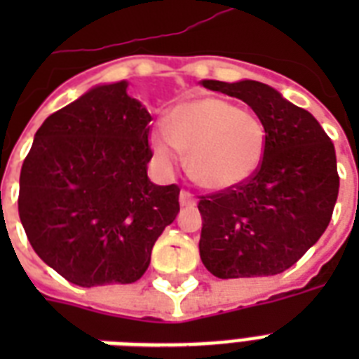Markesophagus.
Masks as SVG:
<instances>
[{
    "label": "esophagus",
    "instance_id": "34e87169",
    "mask_svg": "<svg viewBox=\"0 0 359 359\" xmlns=\"http://www.w3.org/2000/svg\"><path fill=\"white\" fill-rule=\"evenodd\" d=\"M179 201L182 207H194V205H196V197H194V194H191V191L180 190Z\"/></svg>",
    "mask_w": 359,
    "mask_h": 359
}]
</instances>
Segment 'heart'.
<instances>
[{"instance_id":"heart-1","label":"heart","mask_w":359,"mask_h":359,"mask_svg":"<svg viewBox=\"0 0 359 359\" xmlns=\"http://www.w3.org/2000/svg\"><path fill=\"white\" fill-rule=\"evenodd\" d=\"M165 165L177 151L188 156V173L207 190H225L255 173L266 151V128L255 114L224 98H199L177 106L168 126L152 134Z\"/></svg>"}]
</instances>
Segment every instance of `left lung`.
I'll use <instances>...</instances> for the list:
<instances>
[{
    "mask_svg": "<svg viewBox=\"0 0 359 359\" xmlns=\"http://www.w3.org/2000/svg\"><path fill=\"white\" fill-rule=\"evenodd\" d=\"M203 87L240 98L266 128V151L250 179L199 196V255L219 279L285 272L328 227L339 175L328 134L307 109L261 81L203 80Z\"/></svg>",
    "mask_w": 359,
    "mask_h": 359,
    "instance_id": "1",
    "label": "left lung"
}]
</instances>
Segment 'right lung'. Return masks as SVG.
Listing matches in <instances>:
<instances>
[{"mask_svg":"<svg viewBox=\"0 0 359 359\" xmlns=\"http://www.w3.org/2000/svg\"><path fill=\"white\" fill-rule=\"evenodd\" d=\"M126 87L98 86L50 115L20 171L29 244L80 287L137 281L180 210L179 186L147 177L152 117Z\"/></svg>","mask_w":359,"mask_h":359,"instance_id":"obj_1","label":"right lung"}]
</instances>
